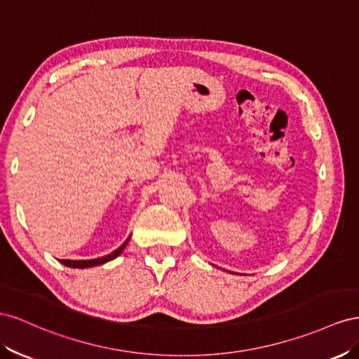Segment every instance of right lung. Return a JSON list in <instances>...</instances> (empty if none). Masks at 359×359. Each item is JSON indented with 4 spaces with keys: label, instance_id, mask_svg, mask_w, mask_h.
<instances>
[{
    "label": "right lung",
    "instance_id": "1",
    "mask_svg": "<svg viewBox=\"0 0 359 359\" xmlns=\"http://www.w3.org/2000/svg\"><path fill=\"white\" fill-rule=\"evenodd\" d=\"M129 242V239L121 245V247H118L116 251H112L111 254L105 255V257H99V259H93V260H60L61 263H63L65 266H69V268H91V266H97V264H104L112 259H116L117 255L121 254V251L125 250L126 243Z\"/></svg>",
    "mask_w": 359,
    "mask_h": 359
}]
</instances>
